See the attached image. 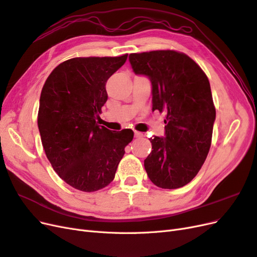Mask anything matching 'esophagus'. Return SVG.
<instances>
[{
    "mask_svg": "<svg viewBox=\"0 0 257 257\" xmlns=\"http://www.w3.org/2000/svg\"><path fill=\"white\" fill-rule=\"evenodd\" d=\"M134 136H135V137H143L144 135H143V133H141V132L135 131V132H134Z\"/></svg>",
    "mask_w": 257,
    "mask_h": 257,
    "instance_id": "1",
    "label": "esophagus"
}]
</instances>
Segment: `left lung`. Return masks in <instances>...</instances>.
Listing matches in <instances>:
<instances>
[{
	"mask_svg": "<svg viewBox=\"0 0 257 257\" xmlns=\"http://www.w3.org/2000/svg\"><path fill=\"white\" fill-rule=\"evenodd\" d=\"M133 72L151 81L152 110L165 111V135L149 141L145 160L150 180L162 189H178L193 180L211 146L215 108L206 74L184 53L157 50L132 53Z\"/></svg>",
	"mask_w": 257,
	"mask_h": 257,
	"instance_id": "8db88e82",
	"label": "left lung"
}]
</instances>
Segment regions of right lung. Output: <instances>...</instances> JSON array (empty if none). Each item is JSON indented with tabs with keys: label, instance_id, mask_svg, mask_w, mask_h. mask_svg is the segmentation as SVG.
<instances>
[{
	"label": "right lung",
	"instance_id": "obj_1",
	"mask_svg": "<svg viewBox=\"0 0 257 257\" xmlns=\"http://www.w3.org/2000/svg\"><path fill=\"white\" fill-rule=\"evenodd\" d=\"M126 59H69L44 84L37 119L42 144L54 172L74 189L94 192L109 184L134 137L130 128L115 132L96 122L108 98L106 82Z\"/></svg>",
	"mask_w": 257,
	"mask_h": 257
}]
</instances>
